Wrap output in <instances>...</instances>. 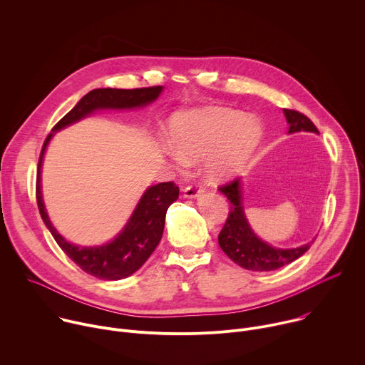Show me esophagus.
<instances>
[{
  "mask_svg": "<svg viewBox=\"0 0 365 365\" xmlns=\"http://www.w3.org/2000/svg\"><path fill=\"white\" fill-rule=\"evenodd\" d=\"M202 193V189H200V186L199 185H196V183H193V185H189L187 187H185V190H183V195H185V197H196V196H199Z\"/></svg>",
  "mask_w": 365,
  "mask_h": 365,
  "instance_id": "1",
  "label": "esophagus"
}]
</instances>
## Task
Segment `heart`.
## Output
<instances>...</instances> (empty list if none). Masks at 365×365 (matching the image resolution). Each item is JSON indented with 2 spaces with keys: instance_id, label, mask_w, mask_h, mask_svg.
<instances>
[{
  "instance_id": "1",
  "label": "heart",
  "mask_w": 365,
  "mask_h": 365,
  "mask_svg": "<svg viewBox=\"0 0 365 365\" xmlns=\"http://www.w3.org/2000/svg\"><path fill=\"white\" fill-rule=\"evenodd\" d=\"M262 127L255 120L225 108L180 111L169 123V158L178 165L207 158L206 178L212 183L231 179L245 166L262 140Z\"/></svg>"
}]
</instances>
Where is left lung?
Segmentation results:
<instances>
[{
  "label": "left lung",
  "mask_w": 365,
  "mask_h": 365,
  "mask_svg": "<svg viewBox=\"0 0 365 365\" xmlns=\"http://www.w3.org/2000/svg\"><path fill=\"white\" fill-rule=\"evenodd\" d=\"M286 120L289 123V133L296 131H312L319 133L315 124L312 123L304 114L294 110H283ZM220 190L230 200V214L225 225L222 227L218 242L222 251L232 259L234 263L242 269L252 272H270L277 270L283 266L290 264L300 255H303L314 241H310L302 247L282 250L269 245L267 242L259 240L252 230L250 228L247 218L244 215L242 207V195H241V179L237 178L230 183H225Z\"/></svg>",
  "instance_id": "obj_1"
}]
</instances>
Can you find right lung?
Wrapping results in <instances>:
<instances>
[{"mask_svg":"<svg viewBox=\"0 0 365 365\" xmlns=\"http://www.w3.org/2000/svg\"><path fill=\"white\" fill-rule=\"evenodd\" d=\"M162 91L163 86L135 89H93L88 92L53 127L41 147L36 180V199L41 220L63 252L85 273L93 277L102 280H120L135 273L147 262V258L153 254L162 240L166 212L169 206L179 197V187L173 182H163L150 186L141 196L130 221L117 238L101 247H78L68 242L55 230L44 210L40 185L43 154L55 131H59L85 118L96 110H125L147 106V103L158 98Z\"/></svg>","mask_w":365,"mask_h":365,"instance_id":"right-lung-1","label":"right lung"}]
</instances>
